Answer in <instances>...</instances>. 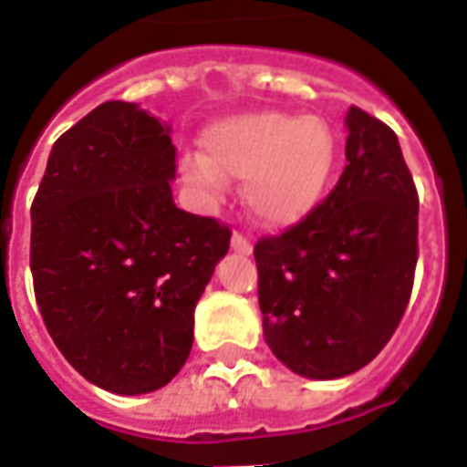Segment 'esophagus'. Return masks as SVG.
Instances as JSON below:
<instances>
[{"instance_id": "obj_1", "label": "esophagus", "mask_w": 467, "mask_h": 467, "mask_svg": "<svg viewBox=\"0 0 467 467\" xmlns=\"http://www.w3.org/2000/svg\"><path fill=\"white\" fill-rule=\"evenodd\" d=\"M233 250L234 253H243V254L253 253V243H250V237L243 233H234L233 234Z\"/></svg>"}]
</instances>
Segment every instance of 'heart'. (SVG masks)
Segmentation results:
<instances>
[{"instance_id":"obj_1","label":"heart","mask_w":467,"mask_h":467,"mask_svg":"<svg viewBox=\"0 0 467 467\" xmlns=\"http://www.w3.org/2000/svg\"><path fill=\"white\" fill-rule=\"evenodd\" d=\"M204 154H187L182 177L194 190L220 194L227 177H244L243 197L265 224H293L320 202L335 167L337 142L315 115L253 112L213 124Z\"/></svg>"}]
</instances>
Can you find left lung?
Returning <instances> with one entry per match:
<instances>
[{
    "mask_svg": "<svg viewBox=\"0 0 467 467\" xmlns=\"http://www.w3.org/2000/svg\"><path fill=\"white\" fill-rule=\"evenodd\" d=\"M333 192L254 244L265 340L305 378L360 370L400 325L418 263V190L390 127L348 112Z\"/></svg>",
    "mask_w": 467,
    "mask_h": 467,
    "instance_id": "left-lung-1",
    "label": "left lung"
}]
</instances>
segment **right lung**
Listing matches in <instances>:
<instances>
[{"instance_id":"add662e5","label":"right lung","mask_w":467,"mask_h":467,"mask_svg":"<svg viewBox=\"0 0 467 467\" xmlns=\"http://www.w3.org/2000/svg\"><path fill=\"white\" fill-rule=\"evenodd\" d=\"M170 127L105 102L52 147L32 202L29 267L52 340L117 395L162 388L192 350L194 305L230 227L184 213Z\"/></svg>"}]
</instances>
